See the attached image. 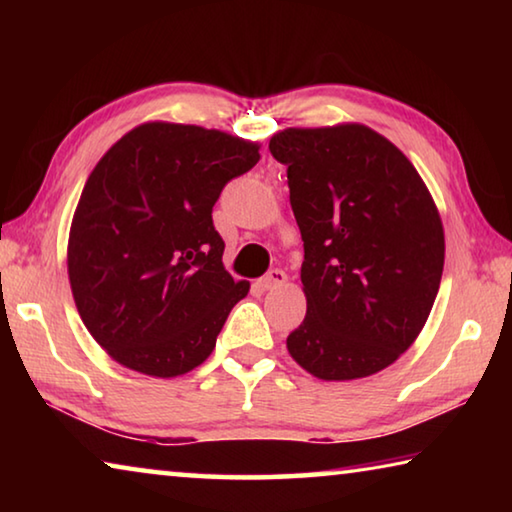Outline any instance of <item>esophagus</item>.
Listing matches in <instances>:
<instances>
[{
  "instance_id": "1",
  "label": "esophagus",
  "mask_w": 512,
  "mask_h": 512,
  "mask_svg": "<svg viewBox=\"0 0 512 512\" xmlns=\"http://www.w3.org/2000/svg\"><path fill=\"white\" fill-rule=\"evenodd\" d=\"M284 282H287V273H284L282 268H273V271H268L262 280H259V287L264 291H271V289L282 287Z\"/></svg>"
}]
</instances>
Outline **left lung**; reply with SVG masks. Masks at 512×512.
Wrapping results in <instances>:
<instances>
[{
	"mask_svg": "<svg viewBox=\"0 0 512 512\" xmlns=\"http://www.w3.org/2000/svg\"><path fill=\"white\" fill-rule=\"evenodd\" d=\"M268 149L287 164L305 241L307 316L289 354L325 381L375 375L411 348L438 296L436 203L409 158L368 126L287 128Z\"/></svg>",
	"mask_w": 512,
	"mask_h": 512,
	"instance_id": "left-lung-1",
	"label": "left lung"
}]
</instances>
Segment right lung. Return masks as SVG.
Here are the masks:
<instances>
[{
	"label": "right lung",
	"instance_id": "obj_1",
	"mask_svg": "<svg viewBox=\"0 0 512 512\" xmlns=\"http://www.w3.org/2000/svg\"><path fill=\"white\" fill-rule=\"evenodd\" d=\"M259 146L149 121L103 155L83 187L67 273L88 332L121 366L178 377L210 357L250 284L223 268L212 207Z\"/></svg>",
	"mask_w": 512,
	"mask_h": 512
}]
</instances>
